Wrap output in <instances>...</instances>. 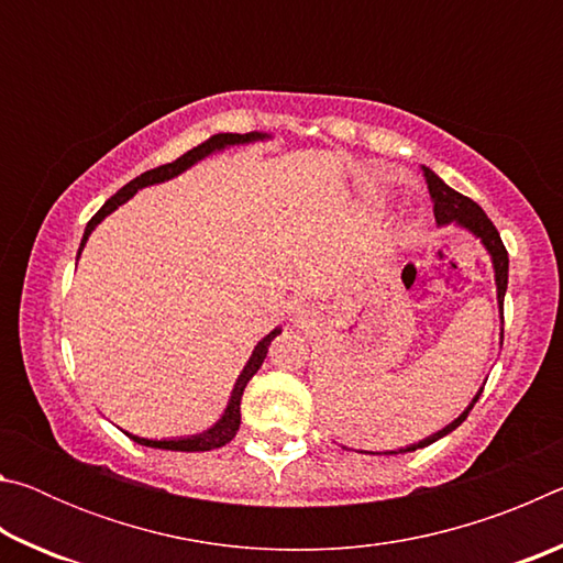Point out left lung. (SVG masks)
<instances>
[{"mask_svg":"<svg viewBox=\"0 0 563 563\" xmlns=\"http://www.w3.org/2000/svg\"><path fill=\"white\" fill-rule=\"evenodd\" d=\"M422 174H424V180H427V190H430L437 223H452V221H456L460 225L470 228V231L476 238H479V241L484 243V247H487V251H489L492 263H494V273H497V298H499V308H501V318H504V292H507V283H509V253H507V247H504V243H501L499 231H497V228H494V223L489 221L487 213H484L482 208L472 201V198L456 194L454 188L446 186L444 180L437 176L434 170H430V168H422ZM479 395H476L474 402L466 407V412H462L460 417H456L452 424H446L442 432L427 437V440H422L419 444H412V446H407V450H399V452L422 450V446L432 444L437 440H442L444 434H450L452 430H456V427H460L464 419H466V415H470V409L476 405V399H479Z\"/></svg>","mask_w":563,"mask_h":563,"instance_id":"1","label":"left lung"}]
</instances>
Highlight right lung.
<instances>
[{"instance_id": "obj_1", "label": "right lung", "mask_w": 563, "mask_h": 563, "mask_svg": "<svg viewBox=\"0 0 563 563\" xmlns=\"http://www.w3.org/2000/svg\"><path fill=\"white\" fill-rule=\"evenodd\" d=\"M255 139H263V136H261V133H216V136L203 141V144H198L196 148H190L188 154H184V156L176 158V161H170V164H164V166H158V168H151V170H146V174H141L139 178H133L131 184H126V186L119 190V194H113L109 201L99 208L97 216H93L91 221L87 223V231H84V238H81V247H84V243H87V238L91 235L93 228H97L103 221V216H109L113 208L121 206L123 201H129V198L136 194L139 188L151 186V184H161V180L174 178V176L180 174V170H186L188 166H194L196 161H201L203 156L213 154V151H218V148L233 146V144H247V141H255ZM81 247H79V253H81ZM278 335H280V330H273L268 338H263L258 345H255L251 360H247V365L243 367V373H241V377H238V383L233 387L231 402H228L223 417L218 419V422L211 427V430L203 432V434H196V437H186V440H144V437L129 434L131 440L139 442V444H144V446H156V450H174V452H208V450H218V446H223V444L231 442L233 437H235V432H238V427H241V397H243V389H245L247 383H251V377L261 369L265 355H268L271 342L278 338Z\"/></svg>"}]
</instances>
